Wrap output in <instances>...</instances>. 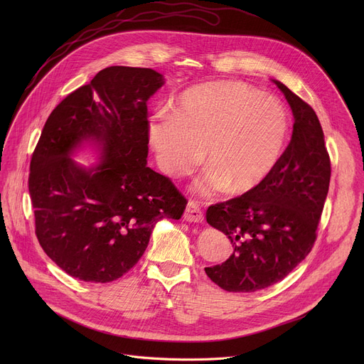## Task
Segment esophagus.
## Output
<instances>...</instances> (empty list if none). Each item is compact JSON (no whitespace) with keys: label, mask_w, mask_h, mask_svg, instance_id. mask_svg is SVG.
Wrapping results in <instances>:
<instances>
[{"label":"esophagus","mask_w":364,"mask_h":364,"mask_svg":"<svg viewBox=\"0 0 364 364\" xmlns=\"http://www.w3.org/2000/svg\"><path fill=\"white\" fill-rule=\"evenodd\" d=\"M184 220L187 222H196V223H201L204 220V215L200 209V205L196 201H188L187 207L184 210Z\"/></svg>","instance_id":"34e87169"}]
</instances>
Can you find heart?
<instances>
[{
    "instance_id": "heart-1",
    "label": "heart",
    "mask_w": 364,
    "mask_h": 364,
    "mask_svg": "<svg viewBox=\"0 0 364 364\" xmlns=\"http://www.w3.org/2000/svg\"><path fill=\"white\" fill-rule=\"evenodd\" d=\"M174 112L155 114L148 142L160 168L170 177L207 170L194 184L203 196L219 190L246 194L278 167L289 134L282 103L242 82H209L184 90Z\"/></svg>"
}]
</instances>
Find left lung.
<instances>
[{
	"mask_svg": "<svg viewBox=\"0 0 364 364\" xmlns=\"http://www.w3.org/2000/svg\"><path fill=\"white\" fill-rule=\"evenodd\" d=\"M272 82L294 115L289 145L261 186L205 213L207 223L229 237L233 253L204 271L229 292L268 288L298 267L314 246L328 193L331 164L314 109L284 83Z\"/></svg>",
	"mask_w": 364,
	"mask_h": 364,
	"instance_id": "obj_1",
	"label": "left lung"
}]
</instances>
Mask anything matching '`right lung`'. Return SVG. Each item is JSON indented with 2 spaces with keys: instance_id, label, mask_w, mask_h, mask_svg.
<instances>
[{
  "instance_id": "right-lung-1",
  "label": "right lung",
  "mask_w": 364,
  "mask_h": 364,
  "mask_svg": "<svg viewBox=\"0 0 364 364\" xmlns=\"http://www.w3.org/2000/svg\"><path fill=\"white\" fill-rule=\"evenodd\" d=\"M164 85L152 69L111 66L68 95L47 118L33 152L28 191L36 235L73 278L105 284L144 255L160 220H178L187 200L146 167V100ZM96 147L92 168L71 155Z\"/></svg>"
}]
</instances>
